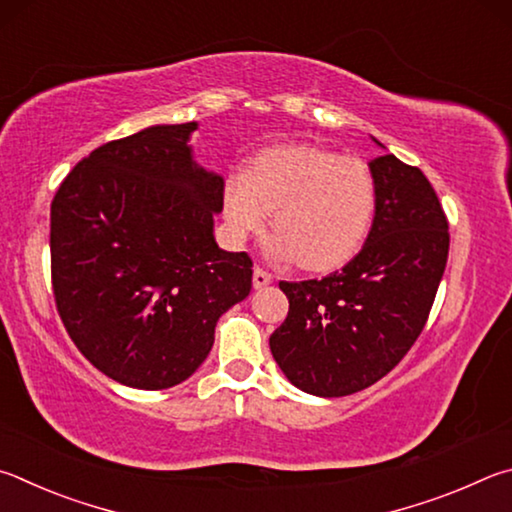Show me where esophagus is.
<instances>
[{
	"instance_id": "34e87169",
	"label": "esophagus",
	"mask_w": 512,
	"mask_h": 512,
	"mask_svg": "<svg viewBox=\"0 0 512 512\" xmlns=\"http://www.w3.org/2000/svg\"><path fill=\"white\" fill-rule=\"evenodd\" d=\"M272 283V274L263 267H254V288H265Z\"/></svg>"
}]
</instances>
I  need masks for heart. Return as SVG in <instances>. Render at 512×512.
<instances>
[{"label": "heart", "instance_id": "obj_1", "mask_svg": "<svg viewBox=\"0 0 512 512\" xmlns=\"http://www.w3.org/2000/svg\"><path fill=\"white\" fill-rule=\"evenodd\" d=\"M378 188L362 159L317 146H274L229 175L222 215L233 242L263 233L274 211L272 251L303 270L326 272L360 251L371 229Z\"/></svg>", "mask_w": 512, "mask_h": 512}]
</instances>
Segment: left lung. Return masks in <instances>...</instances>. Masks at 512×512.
<instances>
[{"instance_id":"left-lung-1","label":"left lung","mask_w":512,"mask_h":512,"mask_svg":"<svg viewBox=\"0 0 512 512\" xmlns=\"http://www.w3.org/2000/svg\"><path fill=\"white\" fill-rule=\"evenodd\" d=\"M369 238L342 270L281 281L288 317L274 330L276 364L301 391L351 396L396 369L427 324L450 251L447 215L423 170L384 155Z\"/></svg>"}]
</instances>
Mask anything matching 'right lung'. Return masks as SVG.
I'll use <instances>...</instances> for the list:
<instances>
[{
  "label": "right lung",
  "instance_id": "obj_1",
  "mask_svg": "<svg viewBox=\"0 0 512 512\" xmlns=\"http://www.w3.org/2000/svg\"><path fill=\"white\" fill-rule=\"evenodd\" d=\"M195 123L155 125L89 152L51 202V288L71 342L107 378H191L222 312L251 290L247 251L213 240L224 182L193 164Z\"/></svg>",
  "mask_w": 512,
  "mask_h": 512
}]
</instances>
